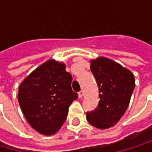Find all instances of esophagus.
Returning a JSON list of instances; mask_svg holds the SVG:
<instances>
[{
	"label": "esophagus",
	"instance_id": "1",
	"mask_svg": "<svg viewBox=\"0 0 152 152\" xmlns=\"http://www.w3.org/2000/svg\"><path fill=\"white\" fill-rule=\"evenodd\" d=\"M83 96V91H79V92H78V98H79V99H82Z\"/></svg>",
	"mask_w": 152,
	"mask_h": 152
}]
</instances>
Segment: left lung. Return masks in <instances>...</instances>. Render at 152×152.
Instances as JSON below:
<instances>
[{
    "label": "left lung",
    "instance_id": "left-lung-1",
    "mask_svg": "<svg viewBox=\"0 0 152 152\" xmlns=\"http://www.w3.org/2000/svg\"><path fill=\"white\" fill-rule=\"evenodd\" d=\"M90 68L99 87V101L93 112L86 113V119L93 127L106 129L125 113L135 89V77L129 69L103 56L91 60Z\"/></svg>",
    "mask_w": 152,
    "mask_h": 152
}]
</instances>
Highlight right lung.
Wrapping results in <instances>:
<instances>
[{"instance_id": "1", "label": "right lung", "mask_w": 152, "mask_h": 152, "mask_svg": "<svg viewBox=\"0 0 152 152\" xmlns=\"http://www.w3.org/2000/svg\"><path fill=\"white\" fill-rule=\"evenodd\" d=\"M71 82L65 63L54 59L47 60L23 80L18 89V102L34 130L53 136L61 128L69 106L77 99Z\"/></svg>"}]
</instances>
